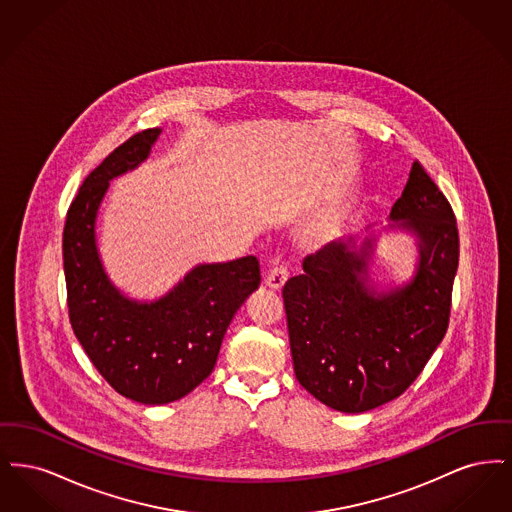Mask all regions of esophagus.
Listing matches in <instances>:
<instances>
[{"label": "esophagus", "mask_w": 512, "mask_h": 512, "mask_svg": "<svg viewBox=\"0 0 512 512\" xmlns=\"http://www.w3.org/2000/svg\"><path fill=\"white\" fill-rule=\"evenodd\" d=\"M288 276H290L288 268L282 267V265L272 268V270L267 274L268 288H270V290H280V288L286 284Z\"/></svg>", "instance_id": "esophagus-1"}]
</instances>
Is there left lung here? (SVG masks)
Returning a JSON list of instances; mask_svg holds the SVG:
<instances>
[{
	"label": "left lung",
	"instance_id": "left-lung-1",
	"mask_svg": "<svg viewBox=\"0 0 512 512\" xmlns=\"http://www.w3.org/2000/svg\"><path fill=\"white\" fill-rule=\"evenodd\" d=\"M391 219L420 240L418 272L405 288L368 292L365 257L334 242L307 255L305 272L282 290L295 378L341 413H365L399 397L449 326L459 230L447 197L418 161Z\"/></svg>",
	"mask_w": 512,
	"mask_h": 512
}]
</instances>
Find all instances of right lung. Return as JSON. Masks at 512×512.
I'll return each mask as SVG.
<instances>
[{"label": "right lung", "instance_id": "add662e5", "mask_svg": "<svg viewBox=\"0 0 512 512\" xmlns=\"http://www.w3.org/2000/svg\"><path fill=\"white\" fill-rule=\"evenodd\" d=\"M159 134L147 128L113 149L82 182L63 228L74 336L113 390L144 405L176 401L213 372L228 324L261 284L253 255L194 268L155 303L130 301L109 284L96 249L99 203L109 180L138 167Z\"/></svg>", "mask_w": 512, "mask_h": 512}]
</instances>
